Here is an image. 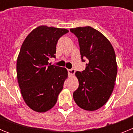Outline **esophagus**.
Listing matches in <instances>:
<instances>
[{
	"label": "esophagus",
	"mask_w": 133,
	"mask_h": 133,
	"mask_svg": "<svg viewBox=\"0 0 133 133\" xmlns=\"http://www.w3.org/2000/svg\"><path fill=\"white\" fill-rule=\"evenodd\" d=\"M68 72H69V74L71 76H73L75 75V70L74 69H69L68 70Z\"/></svg>",
	"instance_id": "obj_1"
}]
</instances>
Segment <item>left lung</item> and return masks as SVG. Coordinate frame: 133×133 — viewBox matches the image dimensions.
I'll use <instances>...</instances> for the list:
<instances>
[{"mask_svg":"<svg viewBox=\"0 0 133 133\" xmlns=\"http://www.w3.org/2000/svg\"><path fill=\"white\" fill-rule=\"evenodd\" d=\"M70 30L78 39L82 61L88 60L85 70L75 72L79 85L73 98L81 109L96 110L106 104L113 91L117 74L115 50L106 36L92 27Z\"/></svg>","mask_w":133,"mask_h":133,"instance_id":"obj_1","label":"left lung"}]
</instances>
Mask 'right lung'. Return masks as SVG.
Returning <instances> with one entry per match:
<instances>
[{
	"instance_id": "1",
	"label": "right lung",
	"mask_w": 133,
	"mask_h": 133,
	"mask_svg": "<svg viewBox=\"0 0 133 133\" xmlns=\"http://www.w3.org/2000/svg\"><path fill=\"white\" fill-rule=\"evenodd\" d=\"M66 29L38 26L26 37L16 61V75L21 95L27 106L38 112L52 109L63 90L68 71L49 64L55 58L56 46Z\"/></svg>"
}]
</instances>
